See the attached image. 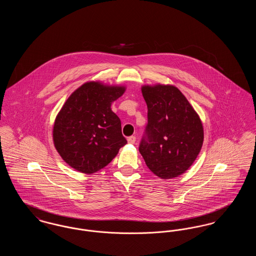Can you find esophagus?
I'll use <instances>...</instances> for the list:
<instances>
[{"label": "esophagus", "mask_w": 256, "mask_h": 256, "mask_svg": "<svg viewBox=\"0 0 256 256\" xmlns=\"http://www.w3.org/2000/svg\"><path fill=\"white\" fill-rule=\"evenodd\" d=\"M135 141H136L135 136H130V137L128 138V142L130 144H134V143H135Z\"/></svg>", "instance_id": "obj_1"}]
</instances>
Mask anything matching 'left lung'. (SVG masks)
<instances>
[{
    "instance_id": "left-lung-1",
    "label": "left lung",
    "mask_w": 256,
    "mask_h": 256,
    "mask_svg": "<svg viewBox=\"0 0 256 256\" xmlns=\"http://www.w3.org/2000/svg\"><path fill=\"white\" fill-rule=\"evenodd\" d=\"M148 124L139 145L146 166L163 180L176 178L195 161L204 128L187 98L174 86H143Z\"/></svg>"
}]
</instances>
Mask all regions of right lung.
Here are the masks:
<instances>
[{
	"mask_svg": "<svg viewBox=\"0 0 256 256\" xmlns=\"http://www.w3.org/2000/svg\"><path fill=\"white\" fill-rule=\"evenodd\" d=\"M124 87L86 82L68 98L56 116L54 143L63 160L74 169L93 174L114 158L128 141L111 102Z\"/></svg>",
	"mask_w": 256,
	"mask_h": 256,
	"instance_id": "add662e5",
	"label": "right lung"
}]
</instances>
